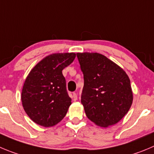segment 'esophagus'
<instances>
[{
	"instance_id": "obj_1",
	"label": "esophagus",
	"mask_w": 154,
	"mask_h": 154,
	"mask_svg": "<svg viewBox=\"0 0 154 154\" xmlns=\"http://www.w3.org/2000/svg\"><path fill=\"white\" fill-rule=\"evenodd\" d=\"M72 98L74 101H77V94L76 93H73L72 94Z\"/></svg>"
}]
</instances>
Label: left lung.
<instances>
[{
  "label": "left lung",
  "instance_id": "obj_1",
  "mask_svg": "<svg viewBox=\"0 0 154 154\" xmlns=\"http://www.w3.org/2000/svg\"><path fill=\"white\" fill-rule=\"evenodd\" d=\"M84 85L81 103L87 118L107 128L128 113L133 102L130 79L124 70L103 54L77 53Z\"/></svg>",
  "mask_w": 154,
  "mask_h": 154
}]
</instances>
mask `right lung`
<instances>
[{
	"mask_svg": "<svg viewBox=\"0 0 154 154\" xmlns=\"http://www.w3.org/2000/svg\"><path fill=\"white\" fill-rule=\"evenodd\" d=\"M75 57L74 52L49 54L32 69L26 77L21 94L23 107L37 125L52 127L67 114L71 99L66 90L62 70Z\"/></svg>",
	"mask_w": 154,
	"mask_h": 154,
	"instance_id": "1",
	"label": "right lung"
}]
</instances>
